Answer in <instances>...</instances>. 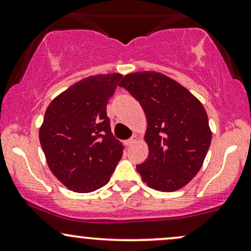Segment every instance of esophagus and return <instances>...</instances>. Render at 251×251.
<instances>
[{"mask_svg": "<svg viewBox=\"0 0 251 251\" xmlns=\"http://www.w3.org/2000/svg\"><path fill=\"white\" fill-rule=\"evenodd\" d=\"M138 141V137L137 135H133L131 139H128V140L125 141V145L126 146H131V145H133L134 143H137Z\"/></svg>", "mask_w": 251, "mask_h": 251, "instance_id": "34e87169", "label": "esophagus"}]
</instances>
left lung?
I'll return each instance as SVG.
<instances>
[{
	"mask_svg": "<svg viewBox=\"0 0 251 251\" xmlns=\"http://www.w3.org/2000/svg\"><path fill=\"white\" fill-rule=\"evenodd\" d=\"M119 86L146 114L149 158L137 166L141 179L159 192L185 187L201 170L212 143L203 105L176 80L155 71L126 75Z\"/></svg>",
	"mask_w": 251,
	"mask_h": 251,
	"instance_id": "1",
	"label": "left lung"
}]
</instances>
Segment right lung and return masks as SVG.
Listing matches in <instances>:
<instances>
[{"instance_id": "obj_1", "label": "right lung", "mask_w": 251, "mask_h": 251, "mask_svg": "<svg viewBox=\"0 0 251 251\" xmlns=\"http://www.w3.org/2000/svg\"><path fill=\"white\" fill-rule=\"evenodd\" d=\"M120 74L83 78L51 100L39 127V143L51 173L66 188L91 193L105 186L123 156L106 116Z\"/></svg>"}]
</instances>
